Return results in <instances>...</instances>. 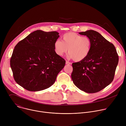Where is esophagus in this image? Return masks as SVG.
Returning a JSON list of instances; mask_svg holds the SVG:
<instances>
[{
    "instance_id": "34e87169",
    "label": "esophagus",
    "mask_w": 126,
    "mask_h": 126,
    "mask_svg": "<svg viewBox=\"0 0 126 126\" xmlns=\"http://www.w3.org/2000/svg\"><path fill=\"white\" fill-rule=\"evenodd\" d=\"M65 64H71V63L68 61H66L65 62Z\"/></svg>"
}]
</instances>
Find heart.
<instances>
[{"label":"heart","mask_w":126,"mask_h":126,"mask_svg":"<svg viewBox=\"0 0 126 126\" xmlns=\"http://www.w3.org/2000/svg\"><path fill=\"white\" fill-rule=\"evenodd\" d=\"M55 52L62 56L68 49L69 56L75 62L84 60L88 56L91 49V41L86 36H82L73 32L64 34L62 41L56 40L54 44Z\"/></svg>","instance_id":"obj_1"}]
</instances>
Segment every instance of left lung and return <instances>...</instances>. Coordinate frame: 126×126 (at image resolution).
<instances>
[{
  "mask_svg": "<svg viewBox=\"0 0 126 126\" xmlns=\"http://www.w3.org/2000/svg\"><path fill=\"white\" fill-rule=\"evenodd\" d=\"M79 34L90 39L91 49L85 59L72 63V79L81 90L97 92L113 81L119 56L114 46L98 32L88 30Z\"/></svg>",
  "mask_w": 126,
  "mask_h": 126,
  "instance_id": "obj_1",
  "label": "left lung"
}]
</instances>
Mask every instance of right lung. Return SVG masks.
<instances>
[{"mask_svg": "<svg viewBox=\"0 0 126 126\" xmlns=\"http://www.w3.org/2000/svg\"><path fill=\"white\" fill-rule=\"evenodd\" d=\"M60 37L55 32L37 30L15 46L10 64L16 82L25 89L39 91L50 87L65 61L54 51Z\"/></svg>", "mask_w": 126, "mask_h": 126, "instance_id": "add662e5", "label": "right lung"}]
</instances>
